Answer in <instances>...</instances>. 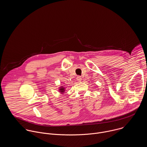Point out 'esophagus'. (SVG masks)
I'll return each mask as SVG.
<instances>
[{"instance_id":"esophagus-1","label":"esophagus","mask_w":147,"mask_h":147,"mask_svg":"<svg viewBox=\"0 0 147 147\" xmlns=\"http://www.w3.org/2000/svg\"><path fill=\"white\" fill-rule=\"evenodd\" d=\"M76 79H77V81H78V82H81L82 81V77L81 76H77V78H76Z\"/></svg>"}]
</instances>
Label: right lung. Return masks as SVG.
I'll list each match as a JSON object with an SVG mask.
<instances>
[{
	"label": "right lung",
	"instance_id": "right-lung-1",
	"mask_svg": "<svg viewBox=\"0 0 147 147\" xmlns=\"http://www.w3.org/2000/svg\"><path fill=\"white\" fill-rule=\"evenodd\" d=\"M58 91H59V92L60 93L63 94V93H64V92H65V87H64L63 86H59V88H58Z\"/></svg>",
	"mask_w": 147,
	"mask_h": 147
}]
</instances>
